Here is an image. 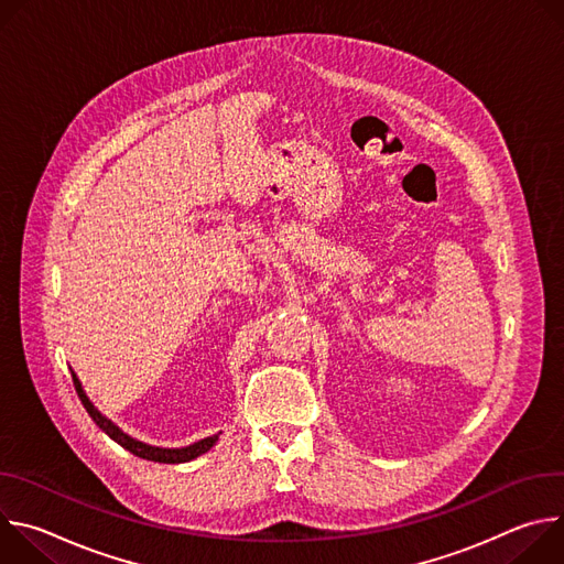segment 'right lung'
I'll list each match as a JSON object with an SVG mask.
<instances>
[{
	"label": "right lung",
	"mask_w": 564,
	"mask_h": 564,
	"mask_svg": "<svg viewBox=\"0 0 564 564\" xmlns=\"http://www.w3.org/2000/svg\"><path fill=\"white\" fill-rule=\"evenodd\" d=\"M70 377H73V386L77 390V397L79 401H83V406L87 409V413L91 415V420L100 426L102 433H107L113 442H118L122 448H127L129 453H133L135 457H142V459H149V462H160V464H183V462H192L196 457H200L203 453H207L220 437V431L216 435H209L205 440H198L189 446H181V448H163V446H151V444H144L131 435H127L120 426H116L109 417H105L96 406L94 401L89 399V394L85 392L83 388V381L77 379L75 370H70Z\"/></svg>",
	"instance_id": "obj_1"
}]
</instances>
